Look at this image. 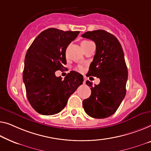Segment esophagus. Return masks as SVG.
I'll list each match as a JSON object with an SVG mask.
<instances>
[{"label": "esophagus", "instance_id": "obj_1", "mask_svg": "<svg viewBox=\"0 0 151 151\" xmlns=\"http://www.w3.org/2000/svg\"><path fill=\"white\" fill-rule=\"evenodd\" d=\"M85 82H86V80H85V79H84V81H83V83H84V84H85Z\"/></svg>", "mask_w": 151, "mask_h": 151}]
</instances>
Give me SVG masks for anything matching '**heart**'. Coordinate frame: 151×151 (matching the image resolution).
<instances>
[{
  "label": "heart",
  "instance_id": "obj_1",
  "mask_svg": "<svg viewBox=\"0 0 151 151\" xmlns=\"http://www.w3.org/2000/svg\"><path fill=\"white\" fill-rule=\"evenodd\" d=\"M93 43L91 41H90V40H83V41L81 42V47L83 49H84L85 48H86L87 47H88L89 45H91ZM78 69L79 70H83V67L81 66H79L78 67Z\"/></svg>",
  "mask_w": 151,
  "mask_h": 151
}]
</instances>
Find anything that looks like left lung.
Listing matches in <instances>:
<instances>
[{"label":"left lung","instance_id":"1","mask_svg":"<svg viewBox=\"0 0 151 151\" xmlns=\"http://www.w3.org/2000/svg\"><path fill=\"white\" fill-rule=\"evenodd\" d=\"M81 36L95 42L96 51L88 74L100 79L95 86L86 81L91 93L83 101V109L93 118L109 117L116 111L126 93L128 72L122 47L113 35L104 30L89 31Z\"/></svg>","mask_w":151,"mask_h":151}]
</instances>
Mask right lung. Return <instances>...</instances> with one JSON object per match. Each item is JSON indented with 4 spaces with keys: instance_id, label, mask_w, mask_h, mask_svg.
<instances>
[{
    "instance_id": "1",
    "label": "right lung",
    "mask_w": 151,
    "mask_h": 151,
    "mask_svg": "<svg viewBox=\"0 0 151 151\" xmlns=\"http://www.w3.org/2000/svg\"><path fill=\"white\" fill-rule=\"evenodd\" d=\"M78 34V31L48 28L39 34L27 51L23 81L29 102L40 114L60 112L83 84V76L77 72H70L64 80L55 75L66 64L67 47Z\"/></svg>"
}]
</instances>
